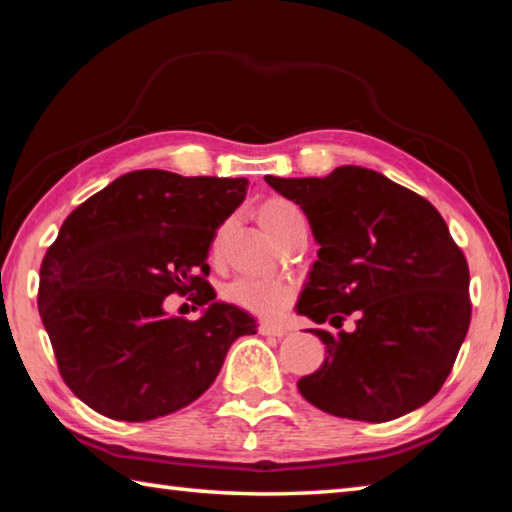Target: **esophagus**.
<instances>
[{"mask_svg": "<svg viewBox=\"0 0 512 512\" xmlns=\"http://www.w3.org/2000/svg\"><path fill=\"white\" fill-rule=\"evenodd\" d=\"M259 332H262L264 336H284V334H289V329L284 325H277V323H262L259 325Z\"/></svg>", "mask_w": 512, "mask_h": 512, "instance_id": "esophagus-1", "label": "esophagus"}]
</instances>
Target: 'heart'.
Listing matches in <instances>:
<instances>
[{"label":"heart","instance_id":"b5f03b06","mask_svg":"<svg viewBox=\"0 0 512 512\" xmlns=\"http://www.w3.org/2000/svg\"><path fill=\"white\" fill-rule=\"evenodd\" d=\"M302 219L305 216L298 210V205L282 201V198H273V201L264 203L262 210H259V221L275 239H280L293 223ZM216 244H219V239L214 241V248ZM221 293L223 300H228L230 305L253 311L257 316L275 318L291 307L293 298H296V287L287 277L239 275L225 284Z\"/></svg>","mask_w":512,"mask_h":512}]
</instances>
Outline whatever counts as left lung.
Returning <instances> with one entry per match:
<instances>
[{
  "instance_id": "left-lung-1",
  "label": "left lung",
  "mask_w": 512,
  "mask_h": 512,
  "mask_svg": "<svg viewBox=\"0 0 512 512\" xmlns=\"http://www.w3.org/2000/svg\"><path fill=\"white\" fill-rule=\"evenodd\" d=\"M266 183L307 214L318 262L296 311L340 329H314L327 357L298 381L336 418L388 422L427 404L454 368L472 318L470 268L427 198L363 167Z\"/></svg>"
}]
</instances>
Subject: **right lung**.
<instances>
[{"label": "right lung", "instance_id": "add662e5", "mask_svg": "<svg viewBox=\"0 0 512 512\" xmlns=\"http://www.w3.org/2000/svg\"><path fill=\"white\" fill-rule=\"evenodd\" d=\"M248 178L131 171L67 216L40 266L38 309L58 372L101 415L146 422L185 409L219 375L248 311L214 302L207 250ZM171 292L208 311L167 317Z\"/></svg>", "mask_w": 512, "mask_h": 512}]
</instances>
